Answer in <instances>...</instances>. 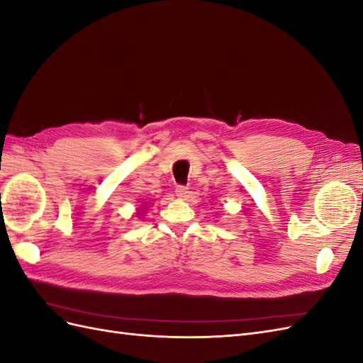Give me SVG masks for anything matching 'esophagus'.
<instances>
[{"label": "esophagus", "instance_id": "1", "mask_svg": "<svg viewBox=\"0 0 363 363\" xmlns=\"http://www.w3.org/2000/svg\"><path fill=\"white\" fill-rule=\"evenodd\" d=\"M188 194H189V188H186V186H183V184H179L177 188H175V195L180 196V199H186Z\"/></svg>", "mask_w": 363, "mask_h": 363}]
</instances>
